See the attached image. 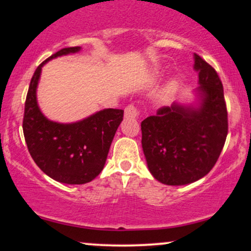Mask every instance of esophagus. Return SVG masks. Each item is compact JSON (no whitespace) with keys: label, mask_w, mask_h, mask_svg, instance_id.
<instances>
[{"label":"esophagus","mask_w":251,"mask_h":251,"mask_svg":"<svg viewBox=\"0 0 251 251\" xmlns=\"http://www.w3.org/2000/svg\"><path fill=\"white\" fill-rule=\"evenodd\" d=\"M124 116H125V118H127V119H134V118H138V116H139V112H138L135 106L128 105L127 107L125 108Z\"/></svg>","instance_id":"34e87169"}]
</instances>
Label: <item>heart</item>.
<instances>
[{
	"instance_id": "b5f03b06",
	"label": "heart",
	"mask_w": 251,
	"mask_h": 251,
	"mask_svg": "<svg viewBox=\"0 0 251 251\" xmlns=\"http://www.w3.org/2000/svg\"><path fill=\"white\" fill-rule=\"evenodd\" d=\"M162 73L160 71H154L153 73V76H158L159 74ZM178 88V80L176 79V77H172V79H170L168 83H166L165 86H164L163 89H162V98L163 99H168L171 96H174L175 92L177 91Z\"/></svg>"
}]
</instances>
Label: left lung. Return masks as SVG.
Returning <instances> with one entry per match:
<instances>
[{"mask_svg":"<svg viewBox=\"0 0 251 251\" xmlns=\"http://www.w3.org/2000/svg\"><path fill=\"white\" fill-rule=\"evenodd\" d=\"M198 87L191 103L174 102L142 122V146L152 176L166 185L197 181L214 168L226 143L223 85L208 62L194 54Z\"/></svg>","mask_w":251,"mask_h":251,"instance_id":"obj_1","label":"left lung"}]
</instances>
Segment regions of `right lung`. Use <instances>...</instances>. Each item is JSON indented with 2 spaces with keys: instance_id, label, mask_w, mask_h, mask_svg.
<instances>
[{
  "instance_id": "1",
  "label": "right lung",
  "mask_w": 251,
  "mask_h": 251,
  "mask_svg": "<svg viewBox=\"0 0 251 251\" xmlns=\"http://www.w3.org/2000/svg\"><path fill=\"white\" fill-rule=\"evenodd\" d=\"M81 47L63 48L36 68L25 103L24 134L28 151L36 165L51 179L63 184L93 180L105 166L112 140L124 111L105 108L75 123H57L42 113L36 89L42 67L50 60L70 55Z\"/></svg>"
}]
</instances>
